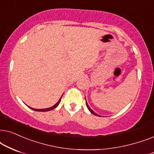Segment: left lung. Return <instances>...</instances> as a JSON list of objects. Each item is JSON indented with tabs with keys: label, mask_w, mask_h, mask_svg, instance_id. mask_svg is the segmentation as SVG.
Returning <instances> with one entry per match:
<instances>
[{
	"label": "left lung",
	"mask_w": 154,
	"mask_h": 154,
	"mask_svg": "<svg viewBox=\"0 0 154 154\" xmlns=\"http://www.w3.org/2000/svg\"><path fill=\"white\" fill-rule=\"evenodd\" d=\"M85 99H86V98H85ZM86 105H87V108H88V109H89V111H90V112H91L92 114H93V115H95V116H99V117H101V116H99V115H98L97 113H96V112H94V111H93V110H92L91 109V108H90V107H89V105H88V103H87V101H86Z\"/></svg>",
	"instance_id": "1"
}]
</instances>
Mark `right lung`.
<instances>
[{"label":"right lung","mask_w":154,"mask_h":154,"mask_svg":"<svg viewBox=\"0 0 154 154\" xmlns=\"http://www.w3.org/2000/svg\"><path fill=\"white\" fill-rule=\"evenodd\" d=\"M61 98H62V96H61L60 99H59V101H58V102H57V103H56V104H55L54 106H51V107H50V108H44V109H34V108H31V107H29V108H30L31 109H32V110H35V111H41V112H46V111H49V110H53V109H54V108H56L57 107V106H58V104L60 103V101H61Z\"/></svg>","instance_id":"1"}]
</instances>
